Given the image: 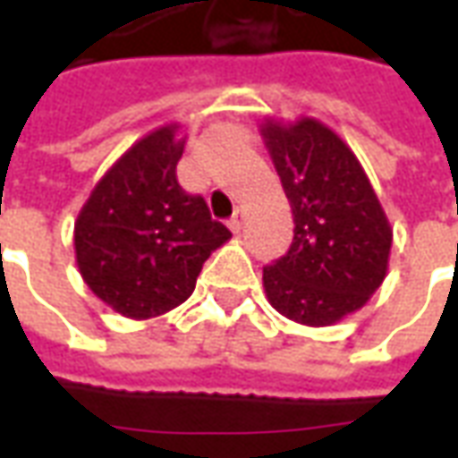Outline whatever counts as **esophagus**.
Here are the masks:
<instances>
[{"label": "esophagus", "mask_w": 458, "mask_h": 458, "mask_svg": "<svg viewBox=\"0 0 458 458\" xmlns=\"http://www.w3.org/2000/svg\"><path fill=\"white\" fill-rule=\"evenodd\" d=\"M242 220H245V210L238 208L235 210V216L228 220V228L233 230V233H240V230H242Z\"/></svg>", "instance_id": "1"}]
</instances>
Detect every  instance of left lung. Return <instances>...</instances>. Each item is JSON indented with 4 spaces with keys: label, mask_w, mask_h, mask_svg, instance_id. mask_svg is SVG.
<instances>
[{
    "label": "left lung",
    "mask_w": 458,
    "mask_h": 458,
    "mask_svg": "<svg viewBox=\"0 0 458 458\" xmlns=\"http://www.w3.org/2000/svg\"><path fill=\"white\" fill-rule=\"evenodd\" d=\"M294 216L284 258L262 269L272 309L301 327H334L383 284L393 228L353 149L324 122L259 124Z\"/></svg>",
    "instance_id": "1"
}]
</instances>
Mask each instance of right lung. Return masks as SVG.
<instances>
[{
    "instance_id": "add662e5",
    "label": "right lung",
    "mask_w": 458,
    "mask_h": 458,
    "mask_svg": "<svg viewBox=\"0 0 458 458\" xmlns=\"http://www.w3.org/2000/svg\"><path fill=\"white\" fill-rule=\"evenodd\" d=\"M183 127L151 130L114 161L75 218L81 277L103 304L144 321L183 304L230 230L176 181Z\"/></svg>"
}]
</instances>
